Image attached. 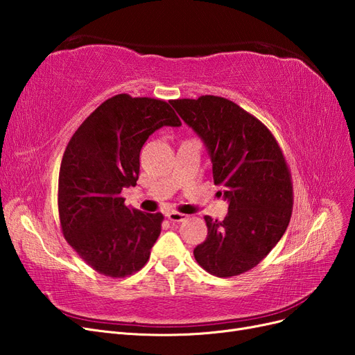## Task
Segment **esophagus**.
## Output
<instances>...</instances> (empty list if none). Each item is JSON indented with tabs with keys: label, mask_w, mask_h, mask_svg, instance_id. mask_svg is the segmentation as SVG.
<instances>
[{
	"label": "esophagus",
	"mask_w": 355,
	"mask_h": 355,
	"mask_svg": "<svg viewBox=\"0 0 355 355\" xmlns=\"http://www.w3.org/2000/svg\"><path fill=\"white\" fill-rule=\"evenodd\" d=\"M167 218H168L170 222H173V223H176V222H184V220L188 219L187 214L179 213V211H170V213H167Z\"/></svg>",
	"instance_id": "esophagus-1"
}]
</instances>
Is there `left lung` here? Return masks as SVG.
I'll use <instances>...</instances> for the list:
<instances>
[{
  "instance_id": "8db88e82",
  "label": "left lung",
  "mask_w": 355,
  "mask_h": 355,
  "mask_svg": "<svg viewBox=\"0 0 355 355\" xmlns=\"http://www.w3.org/2000/svg\"><path fill=\"white\" fill-rule=\"evenodd\" d=\"M170 103L207 146L213 180L230 202L222 222L204 216L209 232L194 249L196 261L211 275H240L274 249L292 216L293 185L282 148L232 101L206 94Z\"/></svg>"
}]
</instances>
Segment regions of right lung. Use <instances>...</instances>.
I'll return each instance as SVG.
<instances>
[{
  "instance_id": "1",
  "label": "right lung",
  "mask_w": 355,
  "mask_h": 355,
  "mask_svg": "<svg viewBox=\"0 0 355 355\" xmlns=\"http://www.w3.org/2000/svg\"><path fill=\"white\" fill-rule=\"evenodd\" d=\"M182 123L166 101L116 94L77 128L62 158L58 206L63 237L105 277L142 270L164 216L128 209L123 188L139 179V154L163 125Z\"/></svg>"
}]
</instances>
